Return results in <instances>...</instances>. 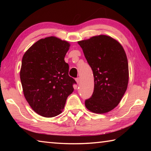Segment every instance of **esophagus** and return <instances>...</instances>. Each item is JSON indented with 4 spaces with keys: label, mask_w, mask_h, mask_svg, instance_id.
<instances>
[{
    "label": "esophagus",
    "mask_w": 151,
    "mask_h": 151,
    "mask_svg": "<svg viewBox=\"0 0 151 151\" xmlns=\"http://www.w3.org/2000/svg\"><path fill=\"white\" fill-rule=\"evenodd\" d=\"M76 83H77V84H79V83H81V78H79V77L76 78Z\"/></svg>",
    "instance_id": "34e87169"
}]
</instances>
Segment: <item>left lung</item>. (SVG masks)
I'll return each mask as SVG.
<instances>
[{"instance_id": "1", "label": "left lung", "mask_w": 151, "mask_h": 151, "mask_svg": "<svg viewBox=\"0 0 151 151\" xmlns=\"http://www.w3.org/2000/svg\"><path fill=\"white\" fill-rule=\"evenodd\" d=\"M94 76V91L85 106L95 113H105L118 105L127 91L129 65L124 48L106 35L78 42Z\"/></svg>"}]
</instances>
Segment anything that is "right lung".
I'll return each mask as SVG.
<instances>
[{"label":"right lung","mask_w":151,"mask_h":151,"mask_svg":"<svg viewBox=\"0 0 151 151\" xmlns=\"http://www.w3.org/2000/svg\"><path fill=\"white\" fill-rule=\"evenodd\" d=\"M70 45L57 37L40 39L22 57L20 77L26 100L33 111L45 117L62 112L76 84L68 75L65 57Z\"/></svg>","instance_id":"right-lung-1"}]
</instances>
